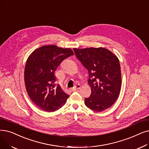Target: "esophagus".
<instances>
[{"label":"esophagus","instance_id":"esophagus-1","mask_svg":"<svg viewBox=\"0 0 149 149\" xmlns=\"http://www.w3.org/2000/svg\"><path fill=\"white\" fill-rule=\"evenodd\" d=\"M80 88H81V85H80V84H77V85L74 88H72V89H71V90H72V91H75L80 89Z\"/></svg>","mask_w":149,"mask_h":149}]
</instances>
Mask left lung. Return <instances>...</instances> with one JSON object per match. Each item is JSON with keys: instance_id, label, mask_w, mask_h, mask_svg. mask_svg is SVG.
<instances>
[{"instance_id": "1", "label": "left lung", "mask_w": 149, "mask_h": 149, "mask_svg": "<svg viewBox=\"0 0 149 149\" xmlns=\"http://www.w3.org/2000/svg\"><path fill=\"white\" fill-rule=\"evenodd\" d=\"M75 56L88 70L90 97L86 106L96 112L111 107L118 98L121 88V72L118 57L103 47L74 49Z\"/></svg>"}]
</instances>
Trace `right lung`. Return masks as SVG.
Segmentation results:
<instances>
[{
  "label": "right lung",
  "instance_id": "right-lung-1",
  "mask_svg": "<svg viewBox=\"0 0 149 149\" xmlns=\"http://www.w3.org/2000/svg\"><path fill=\"white\" fill-rule=\"evenodd\" d=\"M74 52L70 49L50 45L35 50L28 58L24 69L25 88L31 101L44 111L57 110L69 97L55 84V71Z\"/></svg>",
  "mask_w": 149,
  "mask_h": 149
}]
</instances>
